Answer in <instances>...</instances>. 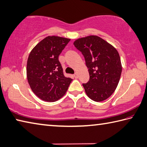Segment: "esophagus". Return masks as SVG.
<instances>
[{
    "label": "esophagus",
    "mask_w": 147,
    "mask_h": 147,
    "mask_svg": "<svg viewBox=\"0 0 147 147\" xmlns=\"http://www.w3.org/2000/svg\"><path fill=\"white\" fill-rule=\"evenodd\" d=\"M74 77H75V78H76V79H77V78H78V77H79V76H78V74H77V73L75 74L74 75Z\"/></svg>",
    "instance_id": "obj_1"
}]
</instances>
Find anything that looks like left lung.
Instances as JSON below:
<instances>
[{"mask_svg":"<svg viewBox=\"0 0 147 147\" xmlns=\"http://www.w3.org/2000/svg\"><path fill=\"white\" fill-rule=\"evenodd\" d=\"M82 52L88 68L90 80L82 84L88 97L105 100L114 93L120 81L121 63L114 47L97 36L79 38L74 43Z\"/></svg>","mask_w":147,"mask_h":147,"instance_id":"8db88e82","label":"left lung"}]
</instances>
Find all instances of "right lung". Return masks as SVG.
<instances>
[{"instance_id": "right-lung-1", "label": "right lung", "mask_w": 147, "mask_h": 147, "mask_svg": "<svg viewBox=\"0 0 147 147\" xmlns=\"http://www.w3.org/2000/svg\"><path fill=\"white\" fill-rule=\"evenodd\" d=\"M70 39L47 36L38 43L27 59V77L29 84L38 98L55 102L64 96L72 79L66 77L59 56Z\"/></svg>"}]
</instances>
